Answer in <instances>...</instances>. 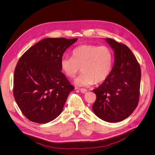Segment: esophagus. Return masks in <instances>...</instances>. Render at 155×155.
<instances>
[{
  "label": "esophagus",
  "instance_id": "1",
  "mask_svg": "<svg viewBox=\"0 0 155 155\" xmlns=\"http://www.w3.org/2000/svg\"><path fill=\"white\" fill-rule=\"evenodd\" d=\"M80 91L81 93H86L87 92V90L86 89H84V88H81V89H80Z\"/></svg>",
  "mask_w": 155,
  "mask_h": 155
}]
</instances>
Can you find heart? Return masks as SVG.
Instances as JSON below:
<instances>
[{
    "instance_id": "b5f03b06",
    "label": "heart",
    "mask_w": 155,
    "mask_h": 155,
    "mask_svg": "<svg viewBox=\"0 0 155 155\" xmlns=\"http://www.w3.org/2000/svg\"><path fill=\"white\" fill-rule=\"evenodd\" d=\"M112 62L113 54L109 47L84 44L73 50L72 57L62 56L60 65L69 78H74L81 68L83 72L74 83L77 86H86L105 81L111 72Z\"/></svg>"
}]
</instances>
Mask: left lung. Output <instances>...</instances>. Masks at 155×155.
Segmentation results:
<instances>
[{
	"instance_id": "1",
	"label": "left lung",
	"mask_w": 155,
	"mask_h": 155,
	"mask_svg": "<svg viewBox=\"0 0 155 155\" xmlns=\"http://www.w3.org/2000/svg\"><path fill=\"white\" fill-rule=\"evenodd\" d=\"M105 40L114 51L115 62L106 80L93 90L96 100L92 108L101 120L116 123L127 118L138 105L141 71L126 45L112 38Z\"/></svg>"
}]
</instances>
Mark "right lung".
Listing matches in <instances>:
<instances>
[{
	"label": "right lung",
	"mask_w": 155,
	"mask_h": 155,
	"mask_svg": "<svg viewBox=\"0 0 155 155\" xmlns=\"http://www.w3.org/2000/svg\"><path fill=\"white\" fill-rule=\"evenodd\" d=\"M78 38H44L19 59L14 72L13 96L21 111L30 121L47 123L62 112L74 90L61 72L65 51Z\"/></svg>",
	"instance_id": "add662e5"
}]
</instances>
